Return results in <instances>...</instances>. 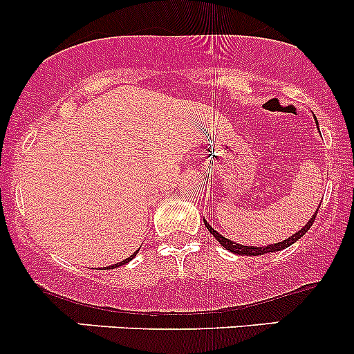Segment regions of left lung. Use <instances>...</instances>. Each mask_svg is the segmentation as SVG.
I'll return each mask as SVG.
<instances>
[{
  "label": "left lung",
  "mask_w": 354,
  "mask_h": 354,
  "mask_svg": "<svg viewBox=\"0 0 354 354\" xmlns=\"http://www.w3.org/2000/svg\"><path fill=\"white\" fill-rule=\"evenodd\" d=\"M315 121H317V118H315ZM317 210H319V209H317ZM317 210H315V214H313V216L310 217L308 223H306L305 226L301 227V230L296 231V233L292 234V236H289V238H286V240L279 241V243L267 245V246H245V245H240V243H236V241H231L230 238H224L223 234H221V233H217V231L214 230V227L210 226V224L207 223L205 219H203V223H205V227H207V230L210 231V234H214V238H216V240L219 241L221 246H224V248L230 250V252L236 253V255L257 257V255H266V253H270V252H279V250L288 248V246H291L292 243H295V241H298L299 238H301L303 234H305L306 231L310 230V226H312V224H313V221H315V217H317Z\"/></svg>",
  "instance_id": "8db88e82"
}]
</instances>
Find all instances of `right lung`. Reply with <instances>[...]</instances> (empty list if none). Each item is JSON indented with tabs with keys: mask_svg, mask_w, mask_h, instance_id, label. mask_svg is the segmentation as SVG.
<instances>
[{
	"mask_svg": "<svg viewBox=\"0 0 354 354\" xmlns=\"http://www.w3.org/2000/svg\"><path fill=\"white\" fill-rule=\"evenodd\" d=\"M137 253H138V250H137V252H135V253H133V255H131V257H128V259H124V260H123V262H120V263H114V266H111V267H113V269H114V267H120V266H124V263H128V262H130V260H131V259H135V255H137Z\"/></svg>",
	"mask_w": 354,
	"mask_h": 354,
	"instance_id": "obj_1",
	"label": "right lung"
}]
</instances>
